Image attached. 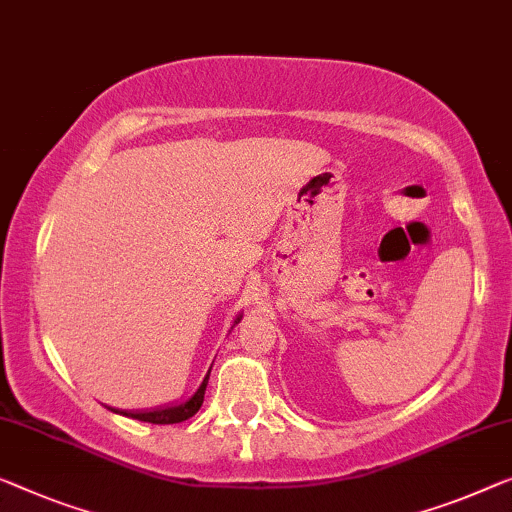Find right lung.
<instances>
[{"label": "right lung", "instance_id": "1", "mask_svg": "<svg viewBox=\"0 0 512 512\" xmlns=\"http://www.w3.org/2000/svg\"><path fill=\"white\" fill-rule=\"evenodd\" d=\"M241 317L243 315H239V317L234 319L232 329L241 322ZM209 375H211V368L207 370V375H204L202 384L197 386V391L190 395L188 400H183V402H172V404H165V407H156V409H114V407H108V409L114 411V414L135 418V421H142V423H154V425H170V423L188 421V418L195 416L197 411H200V407H202L204 391H207V384H209Z\"/></svg>", "mask_w": 512, "mask_h": 512}]
</instances>
